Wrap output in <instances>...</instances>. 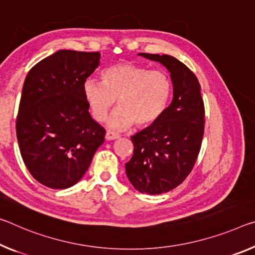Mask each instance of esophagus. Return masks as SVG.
I'll use <instances>...</instances> for the list:
<instances>
[{
  "instance_id": "1",
  "label": "esophagus",
  "mask_w": 255,
  "mask_h": 255,
  "mask_svg": "<svg viewBox=\"0 0 255 255\" xmlns=\"http://www.w3.org/2000/svg\"><path fill=\"white\" fill-rule=\"evenodd\" d=\"M117 138H119V135L116 134V132L110 131V130H108L106 132V139L107 140H113V139H117Z\"/></svg>"
}]
</instances>
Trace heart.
<instances>
[{"mask_svg": "<svg viewBox=\"0 0 255 255\" xmlns=\"http://www.w3.org/2000/svg\"><path fill=\"white\" fill-rule=\"evenodd\" d=\"M102 83L88 79L83 94L92 116L103 121L115 106L119 109L108 120V126L117 130L154 125L164 115L172 96V83L164 71L131 62L107 67L101 74Z\"/></svg>", "mask_w": 255, "mask_h": 255, "instance_id": "b5f03b06", "label": "heart"}]
</instances>
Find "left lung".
I'll return each instance as SVG.
<instances>
[{"label": "left lung", "mask_w": 255, "mask_h": 255, "mask_svg": "<svg viewBox=\"0 0 255 255\" xmlns=\"http://www.w3.org/2000/svg\"><path fill=\"white\" fill-rule=\"evenodd\" d=\"M167 68L172 101L154 125L131 136L134 154L126 163L131 185L140 193L157 195L176 188L192 171L204 134V104L196 76L167 54L138 53Z\"/></svg>", "instance_id": "left-lung-1"}]
</instances>
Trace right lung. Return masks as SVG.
<instances>
[{
  "instance_id": "right-lung-1",
  "label": "right lung",
  "mask_w": 255,
  "mask_h": 255,
  "mask_svg": "<svg viewBox=\"0 0 255 255\" xmlns=\"http://www.w3.org/2000/svg\"><path fill=\"white\" fill-rule=\"evenodd\" d=\"M99 52L59 50L28 72L17 117V138L31 176L54 189L83 178L106 130L88 112L83 86Z\"/></svg>"
}]
</instances>
